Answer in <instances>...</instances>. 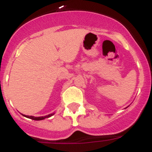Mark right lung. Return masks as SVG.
<instances>
[{"mask_svg":"<svg viewBox=\"0 0 152 152\" xmlns=\"http://www.w3.org/2000/svg\"><path fill=\"white\" fill-rule=\"evenodd\" d=\"M54 114L55 113H53L49 114V115H47V116H39V117H35V116H26V115H23V116H25V117H26V118H29V119H33V120H42V119H46V118L51 117V116H53Z\"/></svg>","mask_w":152,"mask_h":152,"instance_id":"1","label":"right lung"}]
</instances>
